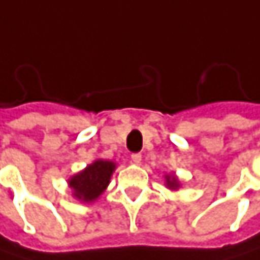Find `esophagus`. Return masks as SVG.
Wrapping results in <instances>:
<instances>
[{
	"mask_svg": "<svg viewBox=\"0 0 260 260\" xmlns=\"http://www.w3.org/2000/svg\"><path fill=\"white\" fill-rule=\"evenodd\" d=\"M131 161H132L134 164H140V162H141V155H140V153H132V155H131Z\"/></svg>",
	"mask_w": 260,
	"mask_h": 260,
	"instance_id": "obj_1",
	"label": "esophagus"
}]
</instances>
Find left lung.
Returning a JSON list of instances; mask_svg holds the SVG:
<instances>
[{
  "instance_id": "8db88e82",
  "label": "left lung",
  "mask_w": 260,
  "mask_h": 260,
  "mask_svg": "<svg viewBox=\"0 0 260 260\" xmlns=\"http://www.w3.org/2000/svg\"><path fill=\"white\" fill-rule=\"evenodd\" d=\"M179 181L175 175H166V186L170 189H178L179 188Z\"/></svg>"
}]
</instances>
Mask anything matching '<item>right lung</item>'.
I'll use <instances>...</instances> for the list:
<instances>
[{
    "label": "right lung",
    "mask_w": 260,
    "mask_h": 260,
    "mask_svg": "<svg viewBox=\"0 0 260 260\" xmlns=\"http://www.w3.org/2000/svg\"><path fill=\"white\" fill-rule=\"evenodd\" d=\"M116 170V162L107 159H96L88 164L82 172L74 175L68 183L79 202H94L108 186L113 172Z\"/></svg>",
    "instance_id": "right-lung-1"
}]
</instances>
